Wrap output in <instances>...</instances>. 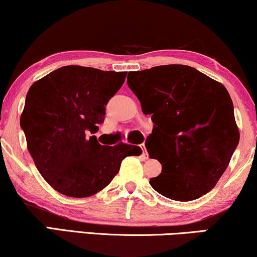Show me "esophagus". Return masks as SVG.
I'll return each mask as SVG.
<instances>
[{
    "mask_svg": "<svg viewBox=\"0 0 257 257\" xmlns=\"http://www.w3.org/2000/svg\"><path fill=\"white\" fill-rule=\"evenodd\" d=\"M140 147H141V149H142V155H144V158H145V159H148V153H147V151H146L145 144L140 145Z\"/></svg>",
    "mask_w": 257,
    "mask_h": 257,
    "instance_id": "34e87169",
    "label": "esophagus"
}]
</instances>
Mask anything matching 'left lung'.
<instances>
[{
    "instance_id": "1",
    "label": "left lung",
    "mask_w": 257,
    "mask_h": 257,
    "mask_svg": "<svg viewBox=\"0 0 257 257\" xmlns=\"http://www.w3.org/2000/svg\"><path fill=\"white\" fill-rule=\"evenodd\" d=\"M128 77L129 89L154 123L145 146L162 171L151 178V186L179 201L206 194L239 141L228 90L186 65L155 66Z\"/></svg>"
}]
</instances>
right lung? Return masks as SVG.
Masks as SVG:
<instances>
[{
  "mask_svg": "<svg viewBox=\"0 0 257 257\" xmlns=\"http://www.w3.org/2000/svg\"><path fill=\"white\" fill-rule=\"evenodd\" d=\"M126 72L71 65L29 87L20 118L27 147L44 179L65 196H92L111 183L121 162L142 153L138 146H102L96 136L105 105Z\"/></svg>",
  "mask_w": 257,
  "mask_h": 257,
  "instance_id": "obj_1",
  "label": "right lung"
}]
</instances>
